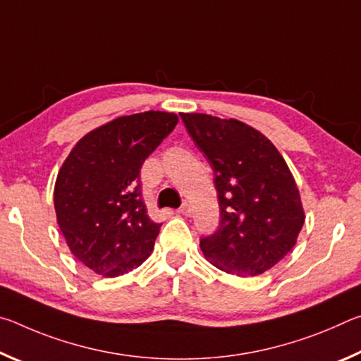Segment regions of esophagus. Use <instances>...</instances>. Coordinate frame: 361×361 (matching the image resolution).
Here are the masks:
<instances>
[{"instance_id": "34e87169", "label": "esophagus", "mask_w": 361, "mask_h": 361, "mask_svg": "<svg viewBox=\"0 0 361 361\" xmlns=\"http://www.w3.org/2000/svg\"><path fill=\"white\" fill-rule=\"evenodd\" d=\"M180 213H181V215H185V216H189V215H191V213H192L191 205H189L188 202L183 204V205L180 207Z\"/></svg>"}]
</instances>
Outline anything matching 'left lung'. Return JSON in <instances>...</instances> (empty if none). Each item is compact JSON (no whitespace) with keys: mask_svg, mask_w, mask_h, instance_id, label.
Listing matches in <instances>:
<instances>
[{"mask_svg":"<svg viewBox=\"0 0 361 361\" xmlns=\"http://www.w3.org/2000/svg\"><path fill=\"white\" fill-rule=\"evenodd\" d=\"M215 175L221 221L200 248L213 266L239 277L266 272L291 252L304 224L295 178L276 146L237 119L181 113Z\"/></svg>","mask_w":361,"mask_h":361,"instance_id":"8db88e82","label":"left lung"}]
</instances>
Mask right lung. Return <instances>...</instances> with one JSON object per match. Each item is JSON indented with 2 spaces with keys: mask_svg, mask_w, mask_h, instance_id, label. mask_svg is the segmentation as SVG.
<instances>
[{
  "mask_svg": "<svg viewBox=\"0 0 361 361\" xmlns=\"http://www.w3.org/2000/svg\"><path fill=\"white\" fill-rule=\"evenodd\" d=\"M173 113L122 116L82 137L57 175L54 207L71 253L105 277L148 258L161 231L142 197L140 170L175 129Z\"/></svg>",
  "mask_w": 361,
  "mask_h": 361,
  "instance_id": "obj_1",
  "label": "right lung"
}]
</instances>
